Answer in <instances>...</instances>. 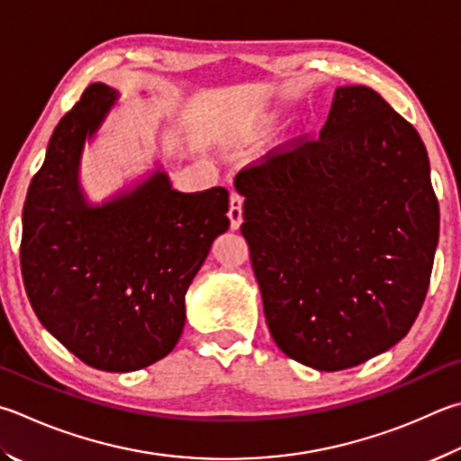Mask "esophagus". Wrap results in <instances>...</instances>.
Wrapping results in <instances>:
<instances>
[{
    "label": "esophagus",
    "instance_id": "34e87169",
    "mask_svg": "<svg viewBox=\"0 0 461 461\" xmlns=\"http://www.w3.org/2000/svg\"><path fill=\"white\" fill-rule=\"evenodd\" d=\"M241 207H244V199H241L240 194H231L230 195V209H228V217L231 223V230H238L241 225Z\"/></svg>",
    "mask_w": 461,
    "mask_h": 461
}]
</instances>
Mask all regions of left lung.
I'll return each instance as SVG.
<instances>
[{"mask_svg":"<svg viewBox=\"0 0 461 461\" xmlns=\"http://www.w3.org/2000/svg\"><path fill=\"white\" fill-rule=\"evenodd\" d=\"M236 189L284 355L330 373L405 337L429 288L439 205L420 132L381 95L337 88L321 137L276 147Z\"/></svg>","mask_w":461,"mask_h":461,"instance_id":"8db88e82","label":"left lung"}]
</instances>
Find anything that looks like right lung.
I'll return each mask as SVG.
<instances>
[{
  "label": "right lung",
  "mask_w": 461,
  "mask_h": 461,
  "mask_svg": "<svg viewBox=\"0 0 461 461\" xmlns=\"http://www.w3.org/2000/svg\"><path fill=\"white\" fill-rule=\"evenodd\" d=\"M116 100L119 92L95 82L58 122L23 203L20 264L46 330L82 363L129 373L177 345L189 284L230 228V194H181L157 169L90 205L78 177L82 149Z\"/></svg>",
  "instance_id": "add662e5"
}]
</instances>
